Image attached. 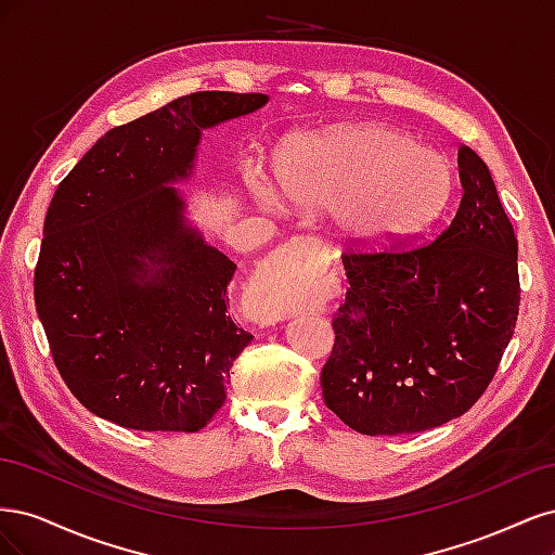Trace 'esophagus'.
<instances>
[{"label": "esophagus", "instance_id": "34e87169", "mask_svg": "<svg viewBox=\"0 0 555 555\" xmlns=\"http://www.w3.org/2000/svg\"><path fill=\"white\" fill-rule=\"evenodd\" d=\"M314 241V238H308ZM251 314L259 324H278L284 322V319L292 317V310H284L278 304V296L273 292H268L266 287H257L255 294H251Z\"/></svg>", "mask_w": 555, "mask_h": 555}]
</instances>
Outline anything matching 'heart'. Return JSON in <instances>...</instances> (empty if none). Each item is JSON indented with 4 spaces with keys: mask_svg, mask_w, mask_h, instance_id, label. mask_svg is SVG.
Here are the masks:
<instances>
[{
    "mask_svg": "<svg viewBox=\"0 0 555 555\" xmlns=\"http://www.w3.org/2000/svg\"><path fill=\"white\" fill-rule=\"evenodd\" d=\"M275 182L292 204L333 210L349 241L384 249L426 233L444 215L456 176L438 150L384 125H357L289 141ZM284 310L306 306L296 289L275 292Z\"/></svg>",
    "mask_w": 555,
    "mask_h": 555,
    "instance_id": "heart-1",
    "label": "heart"
}]
</instances>
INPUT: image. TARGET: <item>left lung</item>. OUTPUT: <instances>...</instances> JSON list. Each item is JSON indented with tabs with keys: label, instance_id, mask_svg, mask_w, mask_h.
<instances>
[{
	"label": "left lung",
	"instance_id": "left-lung-1",
	"mask_svg": "<svg viewBox=\"0 0 555 555\" xmlns=\"http://www.w3.org/2000/svg\"><path fill=\"white\" fill-rule=\"evenodd\" d=\"M459 173L461 206L433 243L343 255L349 289L322 393L357 433H418L465 414L514 335V227L473 147H459Z\"/></svg>",
	"mask_w": 555,
	"mask_h": 555
}]
</instances>
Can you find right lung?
I'll list each match as a JSON object with an SVG mask.
<instances>
[{"mask_svg": "<svg viewBox=\"0 0 555 555\" xmlns=\"http://www.w3.org/2000/svg\"><path fill=\"white\" fill-rule=\"evenodd\" d=\"M266 94L194 92L106 131L50 201L37 312L72 393L122 428L196 433L224 405L255 335L227 314L236 273L184 220L169 184L194 171L201 131Z\"/></svg>", "mask_w": 555, "mask_h": 555, "instance_id": "obj_1", "label": "right lung"}]
</instances>
